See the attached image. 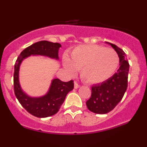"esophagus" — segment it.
<instances>
[{
    "label": "esophagus",
    "mask_w": 147,
    "mask_h": 147,
    "mask_svg": "<svg viewBox=\"0 0 147 147\" xmlns=\"http://www.w3.org/2000/svg\"><path fill=\"white\" fill-rule=\"evenodd\" d=\"M79 87H80V86H79V84H77V82H74V88H75V89H77V88H79Z\"/></svg>",
    "instance_id": "obj_1"
}]
</instances>
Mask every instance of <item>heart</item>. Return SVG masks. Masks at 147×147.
Wrapping results in <instances>:
<instances>
[{
	"instance_id": "b5f03b06",
	"label": "heart",
	"mask_w": 147,
	"mask_h": 147,
	"mask_svg": "<svg viewBox=\"0 0 147 147\" xmlns=\"http://www.w3.org/2000/svg\"><path fill=\"white\" fill-rule=\"evenodd\" d=\"M117 52L98 45H82L73 49L70 59L64 57L63 65L71 75L80 70L81 77L88 84L105 82L115 73L119 65Z\"/></svg>"
}]
</instances>
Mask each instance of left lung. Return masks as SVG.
<instances>
[{
    "instance_id": "left-lung-1",
    "label": "left lung",
    "mask_w": 147,
    "mask_h": 147,
    "mask_svg": "<svg viewBox=\"0 0 147 147\" xmlns=\"http://www.w3.org/2000/svg\"><path fill=\"white\" fill-rule=\"evenodd\" d=\"M106 43L111 45L117 53L119 68L105 82L92 86V94L86 102V106L89 111L97 114H106L112 111L122 100L128 86L129 64L125 52L117 45Z\"/></svg>"
}]
</instances>
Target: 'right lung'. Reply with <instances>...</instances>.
<instances>
[{"instance_id":"1","label":"right lung","mask_w":147,"mask_h":147,"mask_svg":"<svg viewBox=\"0 0 147 147\" xmlns=\"http://www.w3.org/2000/svg\"><path fill=\"white\" fill-rule=\"evenodd\" d=\"M61 45L48 41L36 42L21 52L14 65V93L22 106L35 117L43 118L54 115L59 110L67 94L74 88L73 81L61 82L53 79L47 93L41 97H31L23 91L19 82V70L22 62L30 56H44L59 60V50Z\"/></svg>"}]
</instances>
